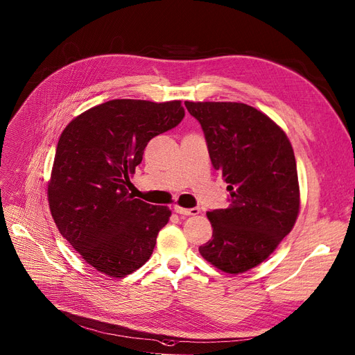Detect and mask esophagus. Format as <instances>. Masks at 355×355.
Masks as SVG:
<instances>
[{
    "instance_id": "1",
    "label": "esophagus",
    "mask_w": 355,
    "mask_h": 355,
    "mask_svg": "<svg viewBox=\"0 0 355 355\" xmlns=\"http://www.w3.org/2000/svg\"><path fill=\"white\" fill-rule=\"evenodd\" d=\"M175 212L180 214V215H198L200 212L199 207H191V209H187V207H182L179 205H175Z\"/></svg>"
}]
</instances>
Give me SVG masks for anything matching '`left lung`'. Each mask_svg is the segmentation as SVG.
Here are the masks:
<instances>
[{"mask_svg":"<svg viewBox=\"0 0 355 355\" xmlns=\"http://www.w3.org/2000/svg\"><path fill=\"white\" fill-rule=\"evenodd\" d=\"M203 129L214 168L231 195L226 209L206 216L212 239L200 255L226 274L262 263L293 231L300 214L294 149L285 132L245 103L184 101Z\"/></svg>","mask_w":355,"mask_h":355,"instance_id":"8db88e82","label":"left lung"}]
</instances>
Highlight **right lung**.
Segmentation results:
<instances>
[{
    "mask_svg": "<svg viewBox=\"0 0 355 355\" xmlns=\"http://www.w3.org/2000/svg\"><path fill=\"white\" fill-rule=\"evenodd\" d=\"M180 100L116 98L74 117L62 130L49 180L51 216L98 272L123 278L149 261L168 206L129 193L144 148L182 121Z\"/></svg>",
    "mask_w": 355,
    "mask_h": 355,
    "instance_id": "obj_1",
    "label": "right lung"
}]
</instances>
